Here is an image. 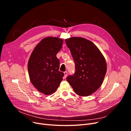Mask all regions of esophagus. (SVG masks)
I'll list each match as a JSON object with an SVG mask.
<instances>
[{
    "instance_id": "1",
    "label": "esophagus",
    "mask_w": 131,
    "mask_h": 131,
    "mask_svg": "<svg viewBox=\"0 0 131 131\" xmlns=\"http://www.w3.org/2000/svg\"><path fill=\"white\" fill-rule=\"evenodd\" d=\"M64 78L65 79L67 76V72L66 71H65L64 72Z\"/></svg>"
}]
</instances>
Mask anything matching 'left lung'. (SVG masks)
Listing matches in <instances>:
<instances>
[{
	"label": "left lung",
	"instance_id": "8db88e82",
	"mask_svg": "<svg viewBox=\"0 0 131 131\" xmlns=\"http://www.w3.org/2000/svg\"><path fill=\"white\" fill-rule=\"evenodd\" d=\"M75 64V72L67 82L75 93L82 97L90 95L101 86L107 72L106 59L91 41L81 37L65 39Z\"/></svg>",
	"mask_w": 131,
	"mask_h": 131
}]
</instances>
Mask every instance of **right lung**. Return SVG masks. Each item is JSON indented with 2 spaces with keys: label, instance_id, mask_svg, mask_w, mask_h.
Instances as JSON below:
<instances>
[{
  "label": "right lung",
  "instance_id": "right-lung-1",
  "mask_svg": "<svg viewBox=\"0 0 131 131\" xmlns=\"http://www.w3.org/2000/svg\"><path fill=\"white\" fill-rule=\"evenodd\" d=\"M63 40L48 37L33 49L27 64L30 80L40 92L50 95L57 90L64 74L59 71V60L56 54L61 49Z\"/></svg>",
  "mask_w": 131,
  "mask_h": 131
}]
</instances>
